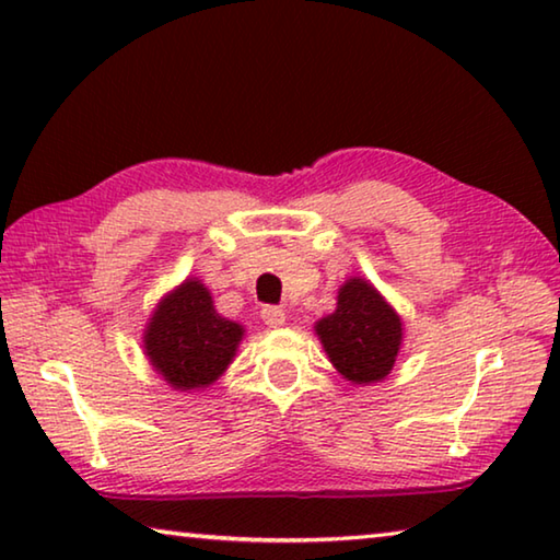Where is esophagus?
<instances>
[{
    "mask_svg": "<svg viewBox=\"0 0 560 560\" xmlns=\"http://www.w3.org/2000/svg\"><path fill=\"white\" fill-rule=\"evenodd\" d=\"M261 318L269 328H279V326L287 324V314H283V308H279V306H264Z\"/></svg>",
    "mask_w": 560,
    "mask_h": 560,
    "instance_id": "esophagus-1",
    "label": "esophagus"
}]
</instances>
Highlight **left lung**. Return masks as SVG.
I'll use <instances>...</instances> for the list:
<instances>
[{"label": "left lung", "mask_w": 560, "mask_h": 560, "mask_svg": "<svg viewBox=\"0 0 560 560\" xmlns=\"http://www.w3.org/2000/svg\"><path fill=\"white\" fill-rule=\"evenodd\" d=\"M316 334L346 381L377 383L393 371L402 343V320L373 283L353 277L338 291V306L320 318Z\"/></svg>", "instance_id": "left-lung-1"}]
</instances>
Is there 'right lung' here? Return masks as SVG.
Masks as SVG:
<instances>
[{
	"mask_svg": "<svg viewBox=\"0 0 560 560\" xmlns=\"http://www.w3.org/2000/svg\"><path fill=\"white\" fill-rule=\"evenodd\" d=\"M244 328L214 311L200 279H187L158 303L145 328L143 348L150 365L175 390L212 385L240 348Z\"/></svg>",
	"mask_w": 560,
	"mask_h": 560,
	"instance_id": "add662e5",
	"label": "right lung"
}]
</instances>
